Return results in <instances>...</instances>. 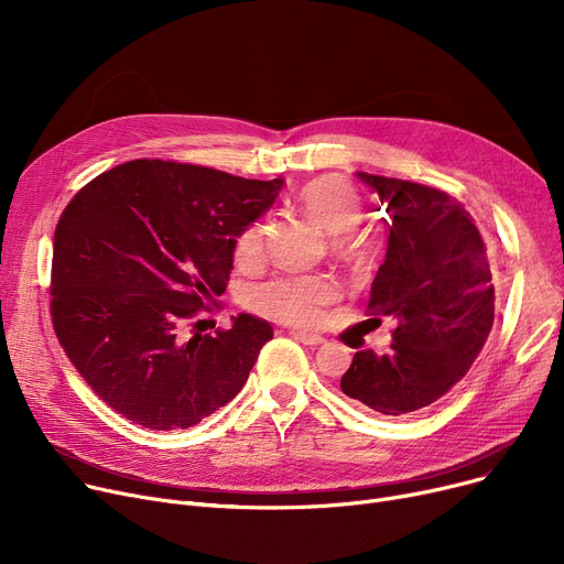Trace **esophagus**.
<instances>
[{
    "label": "esophagus",
    "mask_w": 564,
    "mask_h": 564,
    "mask_svg": "<svg viewBox=\"0 0 564 564\" xmlns=\"http://www.w3.org/2000/svg\"><path fill=\"white\" fill-rule=\"evenodd\" d=\"M292 336L297 338V340H302V343H304V345H308V347H319V345L324 343V338H322V336H317V334H304V332H294Z\"/></svg>",
    "instance_id": "obj_1"
}]
</instances>
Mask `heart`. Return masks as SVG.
<instances>
[{"label": "heart", "mask_w": 564, "mask_h": 564, "mask_svg": "<svg viewBox=\"0 0 564 564\" xmlns=\"http://www.w3.org/2000/svg\"><path fill=\"white\" fill-rule=\"evenodd\" d=\"M304 213L315 219L322 230L332 235L334 251L343 258L357 260L364 245L354 228L361 221L364 203L359 192L338 175H319L306 183L297 194ZM262 253V226L251 224L235 240V260L251 264ZM340 297V285L329 274H283L253 285L249 290V306L264 315L297 327H311L319 322L324 306Z\"/></svg>", "instance_id": "b5f03b06"}]
</instances>
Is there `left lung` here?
I'll list each match as a JSON object with an SVG mask.
<instances>
[{
	"instance_id": "1",
	"label": "left lung",
	"mask_w": 564,
	"mask_h": 564,
	"mask_svg": "<svg viewBox=\"0 0 564 564\" xmlns=\"http://www.w3.org/2000/svg\"><path fill=\"white\" fill-rule=\"evenodd\" d=\"M387 205V260L368 313L395 319L389 354H354L340 389L383 416L446 395L476 364L494 327V279L480 230L446 192L359 171Z\"/></svg>"
}]
</instances>
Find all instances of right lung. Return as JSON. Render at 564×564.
<instances>
[{
    "label": "right lung",
    "instance_id": "1",
    "mask_svg": "<svg viewBox=\"0 0 564 564\" xmlns=\"http://www.w3.org/2000/svg\"><path fill=\"white\" fill-rule=\"evenodd\" d=\"M281 187V177L134 160L66 205L54 230V332L113 411L141 427L187 430L242 391L274 336L270 322L242 313L226 332L189 336L187 324L224 294L237 235Z\"/></svg>",
    "mask_w": 564,
    "mask_h": 564
}]
</instances>
